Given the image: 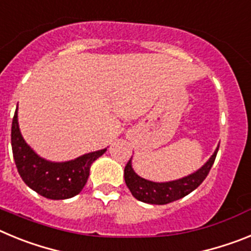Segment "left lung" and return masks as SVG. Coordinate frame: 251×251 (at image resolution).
<instances>
[{
	"instance_id": "left-lung-1",
	"label": "left lung",
	"mask_w": 251,
	"mask_h": 251,
	"mask_svg": "<svg viewBox=\"0 0 251 251\" xmlns=\"http://www.w3.org/2000/svg\"><path fill=\"white\" fill-rule=\"evenodd\" d=\"M217 151H219V147L200 170L182 178L168 181V182H153V181L139 177L133 171L132 158H130L124 168L126 185L128 186L133 196L142 202L152 203V205H166V203L174 202L185 197L186 195L191 194L203 182V179L207 177L208 172L214 165Z\"/></svg>"
}]
</instances>
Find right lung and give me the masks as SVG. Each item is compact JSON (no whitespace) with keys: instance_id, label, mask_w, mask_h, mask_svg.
Masks as SVG:
<instances>
[{"instance_id":"obj_1","label":"right lung","mask_w":251,"mask_h":251,"mask_svg":"<svg viewBox=\"0 0 251 251\" xmlns=\"http://www.w3.org/2000/svg\"><path fill=\"white\" fill-rule=\"evenodd\" d=\"M11 145L13 159L22 181L35 192L50 200H65L77 195L89 177L90 166L106 148L86 153L66 162L41 158L22 138L17 121V109L12 119Z\"/></svg>"}]
</instances>
